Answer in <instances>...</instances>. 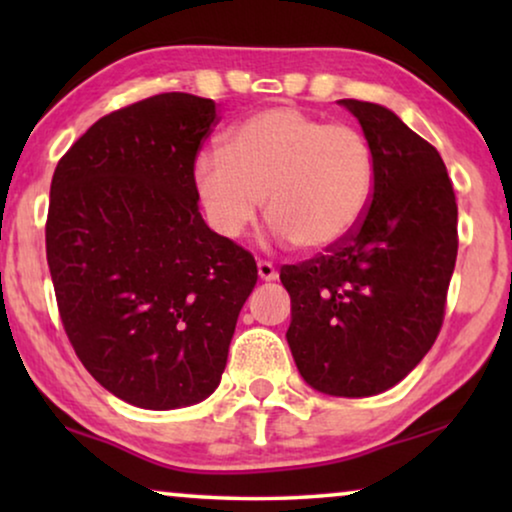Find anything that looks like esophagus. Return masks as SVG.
Here are the masks:
<instances>
[{"label": "esophagus", "mask_w": 512, "mask_h": 512, "mask_svg": "<svg viewBox=\"0 0 512 512\" xmlns=\"http://www.w3.org/2000/svg\"><path fill=\"white\" fill-rule=\"evenodd\" d=\"M258 277L263 282H272V279H277V268L270 261H258Z\"/></svg>", "instance_id": "1"}]
</instances>
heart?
Listing matches in <instances>:
<instances>
[{
	"label": "heart",
	"instance_id": "b5f03b06",
	"mask_svg": "<svg viewBox=\"0 0 512 512\" xmlns=\"http://www.w3.org/2000/svg\"><path fill=\"white\" fill-rule=\"evenodd\" d=\"M373 144L349 123L298 107L256 111L228 130L226 151L193 163V188L214 233L237 240L265 209L279 240L305 251L338 247L373 198Z\"/></svg>",
	"mask_w": 512,
	"mask_h": 512
}]
</instances>
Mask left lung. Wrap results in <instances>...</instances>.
<instances>
[{"label":"left lung","mask_w":512,"mask_h":512,"mask_svg":"<svg viewBox=\"0 0 512 512\" xmlns=\"http://www.w3.org/2000/svg\"><path fill=\"white\" fill-rule=\"evenodd\" d=\"M373 144L377 177L359 228L310 261L284 265L291 354L331 396H375L436 342L457 261V198L445 163L394 111L340 100Z\"/></svg>","instance_id":"8db88e82"}]
</instances>
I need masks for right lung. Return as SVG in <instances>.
I'll return each mask as SVG.
<instances>
[{
	"instance_id": "right-lung-1",
	"label": "right lung",
	"mask_w": 512,
	"mask_h": 512,
	"mask_svg": "<svg viewBox=\"0 0 512 512\" xmlns=\"http://www.w3.org/2000/svg\"><path fill=\"white\" fill-rule=\"evenodd\" d=\"M216 102L160 93L111 111L58 160L46 258L76 356L104 389L146 410L219 387L254 256L202 221L193 163Z\"/></svg>"
}]
</instances>
